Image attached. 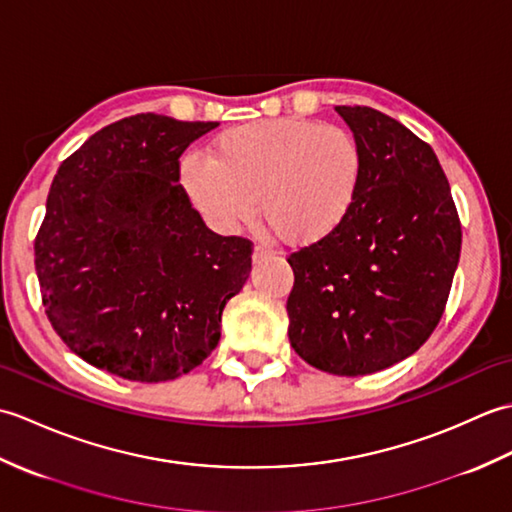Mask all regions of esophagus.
<instances>
[{
  "label": "esophagus",
  "mask_w": 512,
  "mask_h": 512,
  "mask_svg": "<svg viewBox=\"0 0 512 512\" xmlns=\"http://www.w3.org/2000/svg\"><path fill=\"white\" fill-rule=\"evenodd\" d=\"M273 253H275V250L270 248L268 244H257L255 250H253V257L255 259H262V257H268V255H273Z\"/></svg>",
  "instance_id": "obj_1"
}]
</instances>
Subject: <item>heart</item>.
Listing matches in <instances>:
<instances>
[{
  "label": "heart",
  "instance_id": "obj_1",
  "mask_svg": "<svg viewBox=\"0 0 512 512\" xmlns=\"http://www.w3.org/2000/svg\"><path fill=\"white\" fill-rule=\"evenodd\" d=\"M352 132L303 118H273L220 134L211 158L182 162V184L217 231L233 233L257 213L290 244H314L350 217L363 180Z\"/></svg>",
  "mask_w": 512,
  "mask_h": 512
}]
</instances>
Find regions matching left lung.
<instances>
[{"instance_id": "obj_1", "label": "left lung", "mask_w": 512, "mask_h": 512, "mask_svg": "<svg viewBox=\"0 0 512 512\" xmlns=\"http://www.w3.org/2000/svg\"><path fill=\"white\" fill-rule=\"evenodd\" d=\"M363 180L339 231L288 257V336L312 367L365 376L429 339L460 262L462 228L433 149L396 118L339 105Z\"/></svg>"}]
</instances>
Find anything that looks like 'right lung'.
<instances>
[{"label": "right lung", "instance_id": "add662e5", "mask_svg": "<svg viewBox=\"0 0 512 512\" xmlns=\"http://www.w3.org/2000/svg\"><path fill=\"white\" fill-rule=\"evenodd\" d=\"M220 123L136 114L61 162L35 239L43 308L85 363L138 383L198 367L250 275V242L206 228L180 156Z\"/></svg>", "mask_w": 512, "mask_h": 512}]
</instances>
